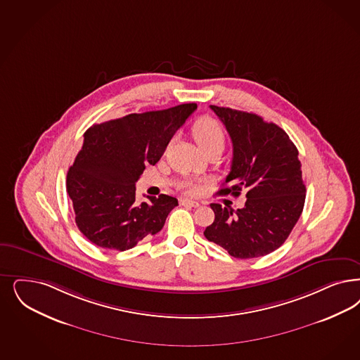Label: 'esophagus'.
Returning <instances> with one entry per match:
<instances>
[{"label":"esophagus","mask_w":360,"mask_h":360,"mask_svg":"<svg viewBox=\"0 0 360 360\" xmlns=\"http://www.w3.org/2000/svg\"><path fill=\"white\" fill-rule=\"evenodd\" d=\"M181 203H182V205H186V206H191V207H199L198 200H194V199H181Z\"/></svg>","instance_id":"34e87169"}]
</instances>
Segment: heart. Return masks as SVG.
Returning a JSON list of instances; mask_svg holds the SVG:
<instances>
[{
    "mask_svg": "<svg viewBox=\"0 0 360 360\" xmlns=\"http://www.w3.org/2000/svg\"><path fill=\"white\" fill-rule=\"evenodd\" d=\"M193 136L205 153L209 150L224 149L226 141L224 126L211 117H202L193 124ZM193 190L194 187L188 186V191Z\"/></svg>",
    "mask_w": 360,
    "mask_h": 360,
    "instance_id": "1",
    "label": "heart"
}]
</instances>
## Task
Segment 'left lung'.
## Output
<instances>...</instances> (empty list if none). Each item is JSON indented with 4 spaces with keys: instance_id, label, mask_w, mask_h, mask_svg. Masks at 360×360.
I'll return each mask as SVG.
<instances>
[{
    "instance_id": "1",
    "label": "left lung",
    "mask_w": 360,
    "mask_h": 360,
    "mask_svg": "<svg viewBox=\"0 0 360 360\" xmlns=\"http://www.w3.org/2000/svg\"><path fill=\"white\" fill-rule=\"evenodd\" d=\"M233 142L231 170L221 195L246 193L242 209L211 203L214 222L205 236L231 257L258 258L281 248L303 211L306 186L297 146L283 129L254 112L210 105Z\"/></svg>"
}]
</instances>
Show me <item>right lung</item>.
<instances>
[{
  "mask_svg": "<svg viewBox=\"0 0 360 360\" xmlns=\"http://www.w3.org/2000/svg\"><path fill=\"white\" fill-rule=\"evenodd\" d=\"M195 109L197 103H182L87 129L82 149L68 172L66 190L77 227L90 242L124 251L161 231L178 200L161 194L139 203L136 182L146 165L160 161L175 131Z\"/></svg>",
  "mask_w": 360,
  "mask_h": 360,
  "instance_id": "add662e5",
  "label": "right lung"
}]
</instances>
